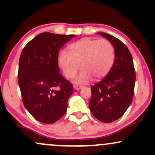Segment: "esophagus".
<instances>
[{"label":"esophagus","instance_id":"esophagus-1","mask_svg":"<svg viewBox=\"0 0 155 155\" xmlns=\"http://www.w3.org/2000/svg\"><path fill=\"white\" fill-rule=\"evenodd\" d=\"M82 87H83L82 86L79 85V84H74V88L75 90H76V91H79V90L81 89Z\"/></svg>","mask_w":155,"mask_h":155}]
</instances>
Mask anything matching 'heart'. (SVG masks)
I'll use <instances>...</instances> for the list:
<instances>
[{
  "mask_svg": "<svg viewBox=\"0 0 155 155\" xmlns=\"http://www.w3.org/2000/svg\"><path fill=\"white\" fill-rule=\"evenodd\" d=\"M68 52L63 51L58 55V63L68 79L76 75L80 64L81 71L74 82L83 84L92 78L99 79L106 76L115 60V51L111 42L105 39H81L69 45Z\"/></svg>",
  "mask_w": 155,
  "mask_h": 155,
  "instance_id": "obj_1",
  "label": "heart"
}]
</instances>
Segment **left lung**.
Instances as JSON below:
<instances>
[{
	"mask_svg": "<svg viewBox=\"0 0 155 155\" xmlns=\"http://www.w3.org/2000/svg\"><path fill=\"white\" fill-rule=\"evenodd\" d=\"M115 48L113 67L104 79L91 87L90 110L95 118L104 123L118 120L132 101L135 71L131 53L120 40L109 34L98 32Z\"/></svg>",
	"mask_w": 155,
	"mask_h": 155,
	"instance_id": "left-lung-1",
	"label": "left lung"
}]
</instances>
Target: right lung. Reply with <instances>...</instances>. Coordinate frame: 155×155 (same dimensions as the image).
<instances>
[{
	"mask_svg": "<svg viewBox=\"0 0 155 155\" xmlns=\"http://www.w3.org/2000/svg\"><path fill=\"white\" fill-rule=\"evenodd\" d=\"M74 37L44 32L28 42L20 54L18 84L23 104L41 123H54L67 110L73 85L59 74L58 54Z\"/></svg>",
	"mask_w": 155,
	"mask_h": 155,
	"instance_id": "right-lung-1",
	"label": "right lung"
}]
</instances>
